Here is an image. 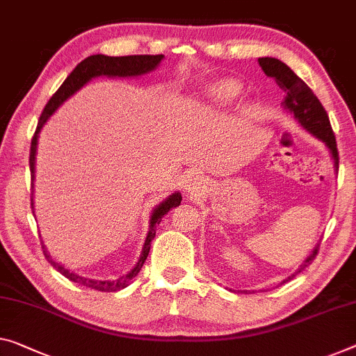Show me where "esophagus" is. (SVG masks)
Instances as JSON below:
<instances>
[{
	"mask_svg": "<svg viewBox=\"0 0 356 356\" xmlns=\"http://www.w3.org/2000/svg\"><path fill=\"white\" fill-rule=\"evenodd\" d=\"M202 188H204V183H202V179H199L197 177H193L191 179H188V183H186V189H188V193L191 194L199 193Z\"/></svg>",
	"mask_w": 356,
	"mask_h": 356,
	"instance_id": "1",
	"label": "esophagus"
}]
</instances>
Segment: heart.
<instances>
[{
	"instance_id": "1",
	"label": "heart",
	"mask_w": 356,
	"mask_h": 356,
	"mask_svg": "<svg viewBox=\"0 0 356 356\" xmlns=\"http://www.w3.org/2000/svg\"><path fill=\"white\" fill-rule=\"evenodd\" d=\"M238 84L235 81H221L216 86L211 87L210 90V100L215 105H224V103L231 102L232 98L237 95Z\"/></svg>"
}]
</instances>
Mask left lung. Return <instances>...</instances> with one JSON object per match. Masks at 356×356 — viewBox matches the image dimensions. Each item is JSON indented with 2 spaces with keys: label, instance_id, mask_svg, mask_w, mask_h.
<instances>
[{
  "label": "left lung",
  "instance_id": "1",
  "mask_svg": "<svg viewBox=\"0 0 356 356\" xmlns=\"http://www.w3.org/2000/svg\"><path fill=\"white\" fill-rule=\"evenodd\" d=\"M259 67L264 71L266 76L275 79V83L280 86V89L286 92L285 98V108L289 113L294 114V118L298 119L299 124L302 125L304 129H307L310 134H314L316 138L323 141V143L330 147L332 161H334L336 170L339 168V151H337V143L336 136L332 132L330 118H327L326 109L321 105L318 98L310 90V87L304 83L299 76L294 73V71L285 65L280 60L272 58V57H262L258 58ZM320 247H316L312 254L302 266L299 267L298 272H302L305 267L312 264V261L315 259V256L318 254ZM293 273L291 277H288V280L296 275ZM286 280V282H288Z\"/></svg>",
  "mask_w": 356,
  "mask_h": 356
}]
</instances>
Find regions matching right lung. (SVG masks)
Masks as SVG:
<instances>
[{
    "mask_svg": "<svg viewBox=\"0 0 356 356\" xmlns=\"http://www.w3.org/2000/svg\"><path fill=\"white\" fill-rule=\"evenodd\" d=\"M162 58H163L162 54H159V56H124V57H108V56H102V54H98V56H90V57L84 58L81 63H78V67L71 71L68 78L63 81V84L58 87V90L51 97V100L47 102L46 108L42 109V113L40 116V121H38L36 132H35V135H33L31 146H30V161L29 162H30L31 181L35 179V156H36L38 134H40L41 127L44 125L49 116H51V114L56 111V109L62 105V103L67 100L70 95H73L76 90H79L81 87L87 83V81L95 78V76L145 74V73H147V71L154 70L157 65H159ZM179 204H181V194L175 193L168 197L167 200H163L154 211H152L151 227H149V232H147V237L145 240V247H143V251H141L138 262H136V266L127 273V275H122L121 278H118V280L102 282V280H90V278L79 277V275H76V273L70 272L68 269H65V267L60 266L58 262L54 261L51 256L46 253L44 247H42V253H44L46 259L51 262V266L56 267V269L62 273L63 277H67L71 282L79 283V285H84L90 289H97V291H106V293L119 291V289L127 286L129 283L132 282L136 275H138V272L141 270V267H143L147 254H149L151 240L156 237V226L162 221V218L165 216L168 211H170V209H173V207H177ZM31 207H33V199H31Z\"/></svg>",
    "mask_w": 356,
    "mask_h": 356,
    "instance_id": "obj_1",
    "label": "right lung"
}]
</instances>
